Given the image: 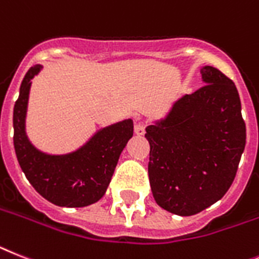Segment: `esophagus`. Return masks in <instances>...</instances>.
<instances>
[{"label": "esophagus", "mask_w": 259, "mask_h": 259, "mask_svg": "<svg viewBox=\"0 0 259 259\" xmlns=\"http://www.w3.org/2000/svg\"><path fill=\"white\" fill-rule=\"evenodd\" d=\"M146 125H145V122H141V121H138V122H136V125H134V132H136L137 136H143L145 134V132H146Z\"/></svg>", "instance_id": "esophagus-1"}]
</instances>
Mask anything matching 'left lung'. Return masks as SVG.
Masks as SVG:
<instances>
[{
    "label": "left lung",
    "mask_w": 259,
    "mask_h": 259,
    "mask_svg": "<svg viewBox=\"0 0 259 259\" xmlns=\"http://www.w3.org/2000/svg\"><path fill=\"white\" fill-rule=\"evenodd\" d=\"M200 72L205 85L180 97L145 134L154 199L178 216L199 213L227 193L246 143L234 82L214 67Z\"/></svg>",
    "instance_id": "obj_1"
}]
</instances>
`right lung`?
Segmentation results:
<instances>
[{
  "label": "right lung",
  "mask_w": 259,
  "mask_h": 259,
  "mask_svg": "<svg viewBox=\"0 0 259 259\" xmlns=\"http://www.w3.org/2000/svg\"><path fill=\"white\" fill-rule=\"evenodd\" d=\"M42 66L31 67L23 77L13 113L14 149L19 166L36 192L59 207H87L105 195L118 158L133 137V121L123 119L100 129L73 153L51 155L32 146L25 122L31 79Z\"/></svg>",
  "instance_id": "add662e5"
}]
</instances>
